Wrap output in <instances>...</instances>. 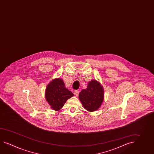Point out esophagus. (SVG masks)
<instances>
[{
    "label": "esophagus",
    "mask_w": 154,
    "mask_h": 154,
    "mask_svg": "<svg viewBox=\"0 0 154 154\" xmlns=\"http://www.w3.org/2000/svg\"><path fill=\"white\" fill-rule=\"evenodd\" d=\"M75 95L76 96H79V91H77V90H75Z\"/></svg>",
    "instance_id": "esophagus-1"
}]
</instances>
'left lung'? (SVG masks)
<instances>
[{"mask_svg":"<svg viewBox=\"0 0 154 154\" xmlns=\"http://www.w3.org/2000/svg\"><path fill=\"white\" fill-rule=\"evenodd\" d=\"M103 98V87L96 80L89 82L87 88L82 89L79 94V98L83 106L89 112L98 109L102 103Z\"/></svg>","mask_w":154,"mask_h":154,"instance_id":"left-lung-1","label":"left lung"}]
</instances>
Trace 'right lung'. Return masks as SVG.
<instances>
[{"label":"right lung","mask_w":154,"mask_h":154,"mask_svg":"<svg viewBox=\"0 0 154 154\" xmlns=\"http://www.w3.org/2000/svg\"><path fill=\"white\" fill-rule=\"evenodd\" d=\"M74 96L69 89L65 88L64 82L60 79H56L48 85L45 97L50 106L55 110L61 109L67 100Z\"/></svg>","instance_id":"add662e5"}]
</instances>
